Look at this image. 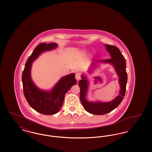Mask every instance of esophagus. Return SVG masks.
I'll use <instances>...</instances> for the list:
<instances>
[{
    "label": "esophagus",
    "instance_id": "esophagus-1",
    "mask_svg": "<svg viewBox=\"0 0 152 152\" xmlns=\"http://www.w3.org/2000/svg\"><path fill=\"white\" fill-rule=\"evenodd\" d=\"M75 77L77 81H79L81 79V73L80 72H76L75 74Z\"/></svg>",
    "mask_w": 152,
    "mask_h": 152
}]
</instances>
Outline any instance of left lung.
Here are the masks:
<instances>
[{
  "label": "left lung",
  "instance_id": "8db88e82",
  "mask_svg": "<svg viewBox=\"0 0 152 152\" xmlns=\"http://www.w3.org/2000/svg\"><path fill=\"white\" fill-rule=\"evenodd\" d=\"M105 45L110 55L111 58L103 60H101V61L112 64L115 66L116 72L120 77L119 83L120 84L121 89L120 94L113 101L108 102H88L86 99L88 88L87 80L85 76L83 75L81 76L82 80H80L79 83L80 89V101L86 111L96 115L107 114L119 105L125 96L128 80V76L126 71V61L123 54L121 53L120 50L115 46L108 44H105Z\"/></svg>",
  "mask_w": 152,
  "mask_h": 152
}]
</instances>
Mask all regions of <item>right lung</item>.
I'll return each mask as SVG.
<instances>
[{
    "label": "right lung",
    "mask_w": 152,
    "mask_h": 152,
    "mask_svg": "<svg viewBox=\"0 0 152 152\" xmlns=\"http://www.w3.org/2000/svg\"><path fill=\"white\" fill-rule=\"evenodd\" d=\"M57 46L55 43L39 44L28 58L22 74L23 93L28 103L36 111L46 115L58 113L63 105L65 94L77 83L75 73L61 78L51 92L42 91L32 83L30 75L32 61L42 52L51 50Z\"/></svg>",
    "instance_id": "right-lung-1"
}]
</instances>
